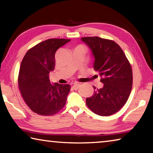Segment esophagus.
I'll list each match as a JSON object with an SVG mask.
<instances>
[{"instance_id": "obj_1", "label": "esophagus", "mask_w": 153, "mask_h": 153, "mask_svg": "<svg viewBox=\"0 0 153 153\" xmlns=\"http://www.w3.org/2000/svg\"><path fill=\"white\" fill-rule=\"evenodd\" d=\"M80 86H81V85H80L79 84H77V83H76V84H74L73 85V88L74 90H77L80 87Z\"/></svg>"}]
</instances>
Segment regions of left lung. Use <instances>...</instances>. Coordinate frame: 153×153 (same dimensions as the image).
I'll return each instance as SVG.
<instances>
[{"instance_id":"8db88e82","label":"left lung","mask_w":153,"mask_h":153,"mask_svg":"<svg viewBox=\"0 0 153 153\" xmlns=\"http://www.w3.org/2000/svg\"><path fill=\"white\" fill-rule=\"evenodd\" d=\"M81 40L88 46L94 58L93 68L100 76L103 86L86 98V105L93 113L109 116L126 104L132 86V69L125 53L113 40L94 37Z\"/></svg>"}]
</instances>
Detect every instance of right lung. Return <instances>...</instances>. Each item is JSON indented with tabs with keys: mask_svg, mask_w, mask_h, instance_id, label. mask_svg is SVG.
Segmentation results:
<instances>
[{
	"mask_svg": "<svg viewBox=\"0 0 153 153\" xmlns=\"http://www.w3.org/2000/svg\"><path fill=\"white\" fill-rule=\"evenodd\" d=\"M70 40H45L30 48L23 59L18 85L25 103L36 113L53 115L65 105L71 86L58 83L52 84L49 74L55 69L56 51Z\"/></svg>",
	"mask_w": 153,
	"mask_h": 153,
	"instance_id": "right-lung-1",
	"label": "right lung"
}]
</instances>
